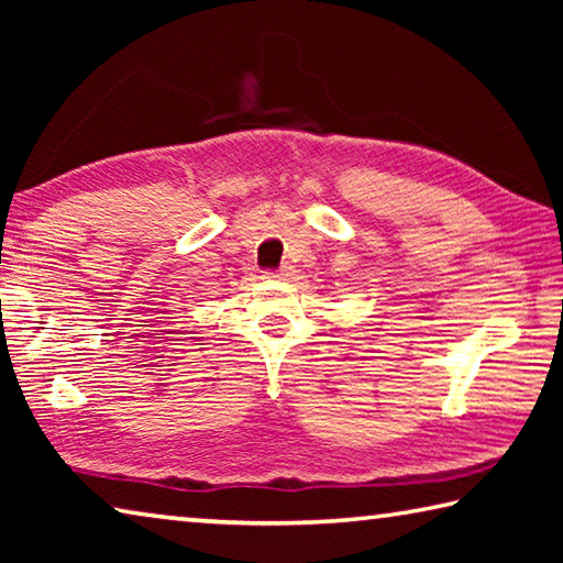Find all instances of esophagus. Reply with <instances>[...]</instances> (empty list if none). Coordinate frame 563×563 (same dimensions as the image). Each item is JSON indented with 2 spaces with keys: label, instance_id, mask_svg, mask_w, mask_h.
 <instances>
[{
  "label": "esophagus",
  "instance_id": "34e87169",
  "mask_svg": "<svg viewBox=\"0 0 563 563\" xmlns=\"http://www.w3.org/2000/svg\"><path fill=\"white\" fill-rule=\"evenodd\" d=\"M265 275H268V278H288L290 265H280V268H275V271H265Z\"/></svg>",
  "mask_w": 563,
  "mask_h": 563
}]
</instances>
